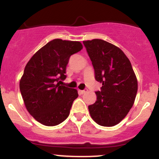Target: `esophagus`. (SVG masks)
Returning <instances> with one entry per match:
<instances>
[{
  "mask_svg": "<svg viewBox=\"0 0 159 159\" xmlns=\"http://www.w3.org/2000/svg\"><path fill=\"white\" fill-rule=\"evenodd\" d=\"M87 91H88V90H87V89H83V90H79V93L80 94H84L85 93H86Z\"/></svg>",
  "mask_w": 159,
  "mask_h": 159,
  "instance_id": "34e87169",
  "label": "esophagus"
}]
</instances>
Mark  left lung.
<instances>
[{
    "instance_id": "8db88e82",
    "label": "left lung",
    "mask_w": 159,
    "mask_h": 159,
    "mask_svg": "<svg viewBox=\"0 0 159 159\" xmlns=\"http://www.w3.org/2000/svg\"><path fill=\"white\" fill-rule=\"evenodd\" d=\"M95 70V78L102 83L95 93L97 100L89 105L93 120L103 127H113L133 107L138 82L132 65L123 51L102 39L83 41Z\"/></svg>"
}]
</instances>
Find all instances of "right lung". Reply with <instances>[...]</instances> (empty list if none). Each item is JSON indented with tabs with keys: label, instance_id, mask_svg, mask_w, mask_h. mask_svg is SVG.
Listing matches in <instances>:
<instances>
[{
	"label": "right lung",
	"instance_id": "1",
	"mask_svg": "<svg viewBox=\"0 0 159 159\" xmlns=\"http://www.w3.org/2000/svg\"><path fill=\"white\" fill-rule=\"evenodd\" d=\"M83 49L81 42L56 39L41 48L28 61L20 80V89L25 106L40 124L52 127L65 120L76 89L61 86L66 78L69 58Z\"/></svg>",
	"mask_w": 159,
	"mask_h": 159
}]
</instances>
